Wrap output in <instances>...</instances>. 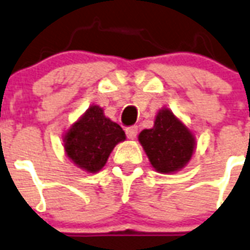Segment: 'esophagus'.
I'll return each mask as SVG.
<instances>
[{
	"label": "esophagus",
	"instance_id": "34e87169",
	"mask_svg": "<svg viewBox=\"0 0 250 250\" xmlns=\"http://www.w3.org/2000/svg\"><path fill=\"white\" fill-rule=\"evenodd\" d=\"M137 133H139V127L137 125H129V127L125 128V135H127L128 139L133 140L137 136Z\"/></svg>",
	"mask_w": 250,
	"mask_h": 250
}]
</instances>
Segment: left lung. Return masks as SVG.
<instances>
[{
  "label": "left lung",
  "mask_w": 250,
  "mask_h": 250,
  "mask_svg": "<svg viewBox=\"0 0 250 250\" xmlns=\"http://www.w3.org/2000/svg\"><path fill=\"white\" fill-rule=\"evenodd\" d=\"M150 163L160 173H172L191 159L195 139L168 109L158 113L154 127L139 136Z\"/></svg>",
  "instance_id": "left-lung-1"
}]
</instances>
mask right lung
Listing matches in <instances>:
<instances>
[{
	"label": "right lung",
	"mask_w": 250,
	"mask_h": 250,
	"mask_svg": "<svg viewBox=\"0 0 250 250\" xmlns=\"http://www.w3.org/2000/svg\"><path fill=\"white\" fill-rule=\"evenodd\" d=\"M125 139L122 127L104 115L97 105H92L65 135V151L82 169L91 173L100 171L111 150Z\"/></svg>",
	"instance_id": "right-lung-1"
}]
</instances>
